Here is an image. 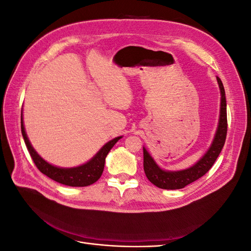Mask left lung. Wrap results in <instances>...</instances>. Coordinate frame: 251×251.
<instances>
[{"label":"left lung","mask_w":251,"mask_h":251,"mask_svg":"<svg viewBox=\"0 0 251 251\" xmlns=\"http://www.w3.org/2000/svg\"><path fill=\"white\" fill-rule=\"evenodd\" d=\"M218 85L221 94V102H220V116L219 124L215 137L211 141L208 150L206 151L200 160L197 161L191 168L180 171H166L161 169L154 158L151 156L148 150L143 147V169L148 179L159 188L163 189H180L186 185L193 183L206 174L224 147L226 133H227V114H226V97L223 83L217 77Z\"/></svg>","instance_id":"1"}]
</instances>
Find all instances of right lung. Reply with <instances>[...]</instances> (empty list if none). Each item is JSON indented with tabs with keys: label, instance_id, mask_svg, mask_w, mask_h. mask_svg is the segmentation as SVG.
<instances>
[{
	"label": "right lung",
	"instance_id": "right-lung-1",
	"mask_svg": "<svg viewBox=\"0 0 251 251\" xmlns=\"http://www.w3.org/2000/svg\"><path fill=\"white\" fill-rule=\"evenodd\" d=\"M21 128L23 138L25 140L26 147L29 151V154L31 156L33 162L44 175L51 178L58 183H62L68 186H88L95 183L100 178L101 174L104 169L105 157L109 154L111 149L115 146V143L123 138V136L114 138L107 142L104 146L97 151V153L90 159L86 163H83L74 168H59V166L53 165L42 158L37 151L31 146V142L29 141L28 136L25 131L24 120H23V112L21 114Z\"/></svg>",
	"mask_w": 251,
	"mask_h": 251
}]
</instances>
